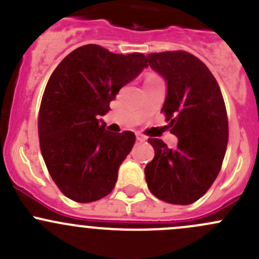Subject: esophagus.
Segmentation results:
<instances>
[{
  "instance_id": "34e87169",
  "label": "esophagus",
  "mask_w": 259,
  "mask_h": 259,
  "mask_svg": "<svg viewBox=\"0 0 259 259\" xmlns=\"http://www.w3.org/2000/svg\"><path fill=\"white\" fill-rule=\"evenodd\" d=\"M137 140H138V142H145L146 137H145V135L140 134V133H138V134H137Z\"/></svg>"
}]
</instances>
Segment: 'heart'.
Returning a JSON list of instances; mask_svg holds the SVG:
<instances>
[{
    "mask_svg": "<svg viewBox=\"0 0 259 259\" xmlns=\"http://www.w3.org/2000/svg\"><path fill=\"white\" fill-rule=\"evenodd\" d=\"M156 79H160V77L156 76V75H154V74H149L148 76H146L145 82H146V81H153V80H156Z\"/></svg>",
    "mask_w": 259,
    "mask_h": 259,
    "instance_id": "1",
    "label": "heart"
}]
</instances>
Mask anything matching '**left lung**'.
I'll return each mask as SVG.
<instances>
[{
    "label": "left lung",
    "instance_id": "obj_1",
    "mask_svg": "<svg viewBox=\"0 0 259 259\" xmlns=\"http://www.w3.org/2000/svg\"><path fill=\"white\" fill-rule=\"evenodd\" d=\"M146 59L166 82L161 111L178 145L169 149L163 140L149 138L155 155L145 166V180L159 199L192 204L213 184L226 155L228 119L223 96L209 69L189 52H155Z\"/></svg>",
    "mask_w": 259,
    "mask_h": 259
}]
</instances>
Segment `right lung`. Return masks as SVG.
<instances>
[{
    "label": "right lung",
    "instance_id": "right-lung-1",
    "mask_svg": "<svg viewBox=\"0 0 259 259\" xmlns=\"http://www.w3.org/2000/svg\"><path fill=\"white\" fill-rule=\"evenodd\" d=\"M146 66L139 52L113 54L90 44L70 52L50 76L38 114L40 148L52 180L70 199L95 202L114 189L135 135L113 134L99 117Z\"/></svg>",
    "mask_w": 259,
    "mask_h": 259
}]
</instances>
